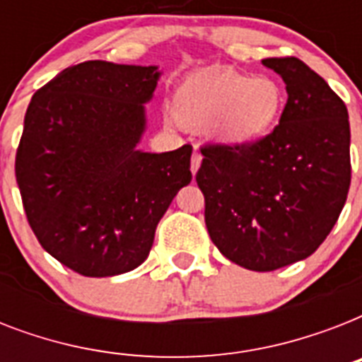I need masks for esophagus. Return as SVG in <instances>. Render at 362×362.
<instances>
[{
	"mask_svg": "<svg viewBox=\"0 0 362 362\" xmlns=\"http://www.w3.org/2000/svg\"><path fill=\"white\" fill-rule=\"evenodd\" d=\"M201 161H203V156H201V152H199L197 148L193 150L192 153V173L195 175L199 170V167H201Z\"/></svg>",
	"mask_w": 362,
	"mask_h": 362,
	"instance_id": "obj_1",
	"label": "esophagus"
}]
</instances>
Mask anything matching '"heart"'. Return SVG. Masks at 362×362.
<instances>
[{
	"label": "heart",
	"mask_w": 362,
	"mask_h": 362,
	"mask_svg": "<svg viewBox=\"0 0 362 362\" xmlns=\"http://www.w3.org/2000/svg\"><path fill=\"white\" fill-rule=\"evenodd\" d=\"M286 93L270 76L235 69L197 71L184 76L173 93V112L187 129H210L216 141L244 148L261 141L280 120Z\"/></svg>",
	"instance_id": "heart-1"
}]
</instances>
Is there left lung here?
<instances>
[{"mask_svg": "<svg viewBox=\"0 0 362 362\" xmlns=\"http://www.w3.org/2000/svg\"><path fill=\"white\" fill-rule=\"evenodd\" d=\"M286 82L274 131L244 148H201L204 221L218 250L247 270L303 261L337 223L351 182L348 109L298 58H267Z\"/></svg>", "mask_w": 362, "mask_h": 362, "instance_id": "8db88e82", "label": "left lung"}]
</instances>
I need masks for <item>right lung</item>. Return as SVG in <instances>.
<instances>
[{
  "instance_id": "1",
  "label": "right lung",
  "mask_w": 362,
  "mask_h": 362,
  "mask_svg": "<svg viewBox=\"0 0 362 362\" xmlns=\"http://www.w3.org/2000/svg\"><path fill=\"white\" fill-rule=\"evenodd\" d=\"M159 75L156 65L92 59L54 76L25 110L14 163L25 216L39 244L82 276L136 269L192 182L189 144L136 148Z\"/></svg>"
}]
</instances>
